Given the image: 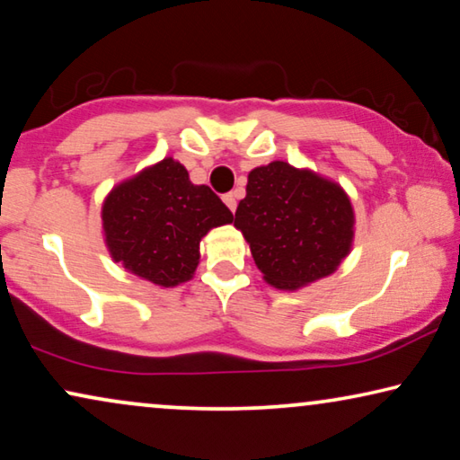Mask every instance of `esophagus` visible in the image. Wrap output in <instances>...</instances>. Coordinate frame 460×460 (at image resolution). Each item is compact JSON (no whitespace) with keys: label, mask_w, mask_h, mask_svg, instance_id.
<instances>
[{"label":"esophagus","mask_w":460,"mask_h":460,"mask_svg":"<svg viewBox=\"0 0 460 460\" xmlns=\"http://www.w3.org/2000/svg\"><path fill=\"white\" fill-rule=\"evenodd\" d=\"M224 203L228 205V209L234 213L236 211V194L234 192H228V194H224Z\"/></svg>","instance_id":"obj_1"}]
</instances>
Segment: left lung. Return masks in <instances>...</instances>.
I'll list each match as a JSON object with an SVG mask.
<instances>
[{"label": "left lung", "instance_id": "8db88e82", "mask_svg": "<svg viewBox=\"0 0 460 460\" xmlns=\"http://www.w3.org/2000/svg\"><path fill=\"white\" fill-rule=\"evenodd\" d=\"M234 226L263 279L295 291L335 272L349 253L354 211L337 184L274 161L249 173Z\"/></svg>", "mask_w": 460, "mask_h": 460}]
</instances>
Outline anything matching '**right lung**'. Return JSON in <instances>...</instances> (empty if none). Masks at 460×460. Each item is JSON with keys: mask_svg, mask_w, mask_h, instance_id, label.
I'll list each match as a JSON object with an SVG mask.
<instances>
[{"mask_svg": "<svg viewBox=\"0 0 460 460\" xmlns=\"http://www.w3.org/2000/svg\"><path fill=\"white\" fill-rule=\"evenodd\" d=\"M232 219L222 199L209 186H194L173 159L119 184L102 207L112 260L161 287L190 279L200 238Z\"/></svg>", "mask_w": 460, "mask_h": 460, "instance_id": "obj_1", "label": "right lung"}]
</instances>
